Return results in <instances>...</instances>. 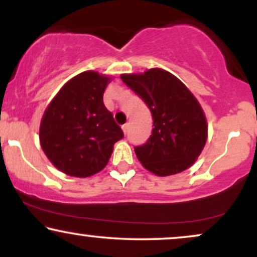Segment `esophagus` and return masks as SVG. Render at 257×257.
Wrapping results in <instances>:
<instances>
[{"label":"esophagus","instance_id":"esophagus-1","mask_svg":"<svg viewBox=\"0 0 257 257\" xmlns=\"http://www.w3.org/2000/svg\"><path fill=\"white\" fill-rule=\"evenodd\" d=\"M128 129H129V124H128V123H125V124L122 125V131H123V133H124V134H125L126 132H128Z\"/></svg>","mask_w":257,"mask_h":257}]
</instances>
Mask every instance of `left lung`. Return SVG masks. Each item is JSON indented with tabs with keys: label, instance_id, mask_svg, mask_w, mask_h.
<instances>
[{
	"label": "left lung",
	"instance_id": "8db88e82",
	"mask_svg": "<svg viewBox=\"0 0 257 257\" xmlns=\"http://www.w3.org/2000/svg\"><path fill=\"white\" fill-rule=\"evenodd\" d=\"M120 78L145 101L153 118L152 135L135 155L145 169L169 176L188 169L204 149L208 123L196 96L173 73L150 69Z\"/></svg>",
	"mask_w": 257,
	"mask_h": 257
}]
</instances>
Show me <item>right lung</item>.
<instances>
[{"instance_id": "1", "label": "right lung", "mask_w": 257, "mask_h": 257, "mask_svg": "<svg viewBox=\"0 0 257 257\" xmlns=\"http://www.w3.org/2000/svg\"><path fill=\"white\" fill-rule=\"evenodd\" d=\"M110 76L84 71L67 81L47 106L40 144L57 169L76 178L101 172L122 129L105 107L102 96Z\"/></svg>"}]
</instances>
